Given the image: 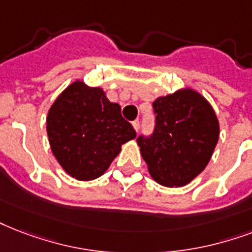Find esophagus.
Returning <instances> with one entry per match:
<instances>
[{"mask_svg":"<svg viewBox=\"0 0 252 252\" xmlns=\"http://www.w3.org/2000/svg\"><path fill=\"white\" fill-rule=\"evenodd\" d=\"M132 126H133L134 130L137 132V130H139V128H140V120H139V119H136L134 122H132Z\"/></svg>","mask_w":252,"mask_h":252,"instance_id":"obj_1","label":"esophagus"}]
</instances>
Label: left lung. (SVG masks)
I'll use <instances>...</instances> for the list:
<instances>
[{"instance_id": "1", "label": "left lung", "mask_w": 252, "mask_h": 252, "mask_svg": "<svg viewBox=\"0 0 252 252\" xmlns=\"http://www.w3.org/2000/svg\"><path fill=\"white\" fill-rule=\"evenodd\" d=\"M155 128L137 137L151 176L164 186H184L210 161L220 124L211 105L193 90L153 101Z\"/></svg>"}]
</instances>
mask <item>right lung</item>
<instances>
[{"label": "right lung", "mask_w": 252, "mask_h": 252, "mask_svg": "<svg viewBox=\"0 0 252 252\" xmlns=\"http://www.w3.org/2000/svg\"><path fill=\"white\" fill-rule=\"evenodd\" d=\"M54 156L71 177L90 181L108 169L136 130L101 88L75 82L58 96L47 116Z\"/></svg>", "instance_id": "add662e5"}]
</instances>
